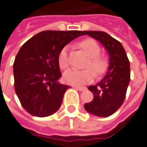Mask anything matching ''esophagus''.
<instances>
[{
  "label": "esophagus",
  "instance_id": "34e87169",
  "mask_svg": "<svg viewBox=\"0 0 147 147\" xmlns=\"http://www.w3.org/2000/svg\"><path fill=\"white\" fill-rule=\"evenodd\" d=\"M74 88L77 89V90H79V91H84L86 90V87H79V86H74Z\"/></svg>",
  "mask_w": 147,
  "mask_h": 147
}]
</instances>
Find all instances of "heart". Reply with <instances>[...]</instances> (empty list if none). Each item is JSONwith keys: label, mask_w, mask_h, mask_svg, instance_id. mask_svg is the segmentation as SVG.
Returning a JSON list of instances; mask_svg holds the SVG:
<instances>
[{"label": "heart", "mask_w": 147, "mask_h": 147, "mask_svg": "<svg viewBox=\"0 0 147 147\" xmlns=\"http://www.w3.org/2000/svg\"><path fill=\"white\" fill-rule=\"evenodd\" d=\"M79 46L90 58L87 67L94 68L98 75L104 74L109 68L110 60L106 55H100V45L93 39H85L79 42ZM68 47L67 46L63 47L58 53V63L62 69L68 68ZM93 70L92 68H86L84 70L69 69L64 73L63 80L71 85H82L91 82L95 78L96 74Z\"/></svg>", "instance_id": "b5f03b06"}]
</instances>
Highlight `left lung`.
<instances>
[{
  "mask_svg": "<svg viewBox=\"0 0 147 147\" xmlns=\"http://www.w3.org/2000/svg\"><path fill=\"white\" fill-rule=\"evenodd\" d=\"M84 34L98 40L110 55L108 72L100 83L89 87L94 99L85 104L84 108L94 115L108 117L117 111L125 100L131 79L130 62L121 42L108 33L84 31Z\"/></svg>",
  "mask_w": 147,
  "mask_h": 147,
  "instance_id": "obj_1",
  "label": "left lung"
}]
</instances>
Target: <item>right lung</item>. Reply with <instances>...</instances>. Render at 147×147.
Wrapping results in <instances>:
<instances>
[{
  "label": "right lung",
  "instance_id": "1",
  "mask_svg": "<svg viewBox=\"0 0 147 147\" xmlns=\"http://www.w3.org/2000/svg\"><path fill=\"white\" fill-rule=\"evenodd\" d=\"M81 35L82 31H43L20 48L13 64L14 87L22 107L32 115L46 117L59 109L69 86L58 82L62 76L58 53Z\"/></svg>",
  "mask_w": 147,
  "mask_h": 147
}]
</instances>
